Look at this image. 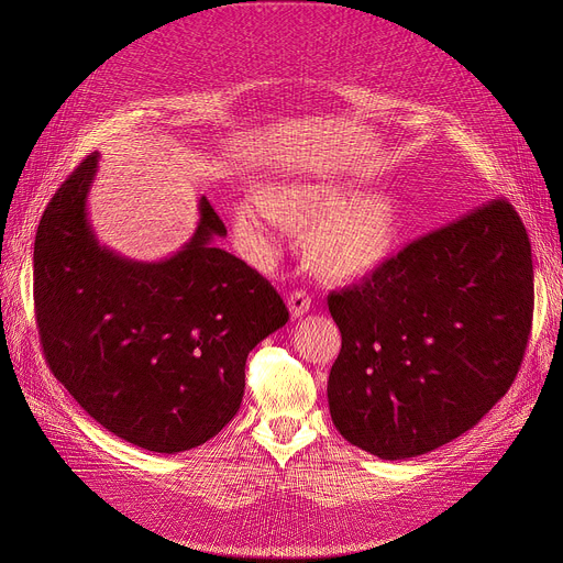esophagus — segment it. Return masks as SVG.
<instances>
[{"label":"esophagus","instance_id":"1","mask_svg":"<svg viewBox=\"0 0 563 563\" xmlns=\"http://www.w3.org/2000/svg\"><path fill=\"white\" fill-rule=\"evenodd\" d=\"M310 303H312V299H310V294H308L306 289L291 291L289 299H287V306H289V312H291L294 319L303 317V314L310 310Z\"/></svg>","mask_w":563,"mask_h":563}]
</instances>
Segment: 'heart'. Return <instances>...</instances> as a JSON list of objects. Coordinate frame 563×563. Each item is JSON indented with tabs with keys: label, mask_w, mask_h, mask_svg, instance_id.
<instances>
[{
	"label": "heart",
	"mask_w": 563,
	"mask_h": 563,
	"mask_svg": "<svg viewBox=\"0 0 563 563\" xmlns=\"http://www.w3.org/2000/svg\"><path fill=\"white\" fill-rule=\"evenodd\" d=\"M306 232L303 255L329 283L365 278L386 264L401 234V212L386 194H363L338 180L264 187L234 210V230L260 255L274 253V225Z\"/></svg>",
	"instance_id": "1"
}]
</instances>
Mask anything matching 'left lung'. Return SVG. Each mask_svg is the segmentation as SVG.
<instances>
[{
    "mask_svg": "<svg viewBox=\"0 0 563 563\" xmlns=\"http://www.w3.org/2000/svg\"><path fill=\"white\" fill-rule=\"evenodd\" d=\"M329 310L338 431L386 461L427 454L475 427L520 369L534 314L527 230L509 200H488L329 294Z\"/></svg>",
    "mask_w": 563,
    "mask_h": 563,
    "instance_id": "left-lung-1",
    "label": "left lung"
}]
</instances>
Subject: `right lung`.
<instances>
[{"mask_svg": "<svg viewBox=\"0 0 563 563\" xmlns=\"http://www.w3.org/2000/svg\"><path fill=\"white\" fill-rule=\"evenodd\" d=\"M88 155L45 207L34 306L45 361L104 429L157 454L194 450L240 410L246 358L289 312L255 269L212 246L225 225L205 196L191 242L134 262L98 244Z\"/></svg>", "mask_w": 563, "mask_h": 563, "instance_id": "obj_1", "label": "right lung"}]
</instances>
